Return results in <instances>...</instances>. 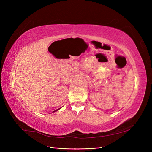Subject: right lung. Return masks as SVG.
Here are the masks:
<instances>
[{
    "label": "right lung",
    "instance_id": "obj_1",
    "mask_svg": "<svg viewBox=\"0 0 152 152\" xmlns=\"http://www.w3.org/2000/svg\"><path fill=\"white\" fill-rule=\"evenodd\" d=\"M60 108H59V109H57V110H54V111L53 112H56V111H58V110H59V109H60Z\"/></svg>",
    "mask_w": 152,
    "mask_h": 152
}]
</instances>
